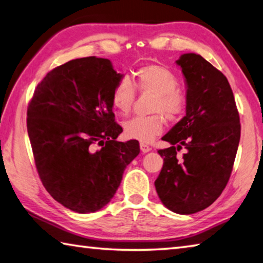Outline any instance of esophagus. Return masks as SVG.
Wrapping results in <instances>:
<instances>
[{"label": "esophagus", "mask_w": 263, "mask_h": 263, "mask_svg": "<svg viewBox=\"0 0 263 263\" xmlns=\"http://www.w3.org/2000/svg\"><path fill=\"white\" fill-rule=\"evenodd\" d=\"M140 148H141V151L143 154H146V153H149V151L151 150V148L149 145H146V144H144V143H141L140 144Z\"/></svg>", "instance_id": "esophagus-1"}]
</instances>
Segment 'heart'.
Masks as SVG:
<instances>
[{"label": "heart", "instance_id": "1", "mask_svg": "<svg viewBox=\"0 0 263 263\" xmlns=\"http://www.w3.org/2000/svg\"><path fill=\"white\" fill-rule=\"evenodd\" d=\"M178 85L177 76L160 64H148L137 69L134 84L128 78H121L115 83L110 99L114 108L121 114L130 112L136 98L135 87L141 92L155 96L150 108L155 114L128 120L123 123L124 134L132 140L150 143L164 132L165 120L160 113L170 121H178L187 107L186 97L178 89Z\"/></svg>", "mask_w": 263, "mask_h": 263}]
</instances>
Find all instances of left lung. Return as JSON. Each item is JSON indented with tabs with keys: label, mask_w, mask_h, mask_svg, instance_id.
Wrapping results in <instances>:
<instances>
[{
	"label": "left lung",
	"mask_w": 263,
	"mask_h": 263,
	"mask_svg": "<svg viewBox=\"0 0 263 263\" xmlns=\"http://www.w3.org/2000/svg\"><path fill=\"white\" fill-rule=\"evenodd\" d=\"M187 84L186 115L162 140L163 168L155 181L160 201L191 215L218 199L231 176L240 141V120L228 78L199 54L178 60ZM182 147L181 159L176 153Z\"/></svg>",
	"instance_id": "left-lung-1"
}]
</instances>
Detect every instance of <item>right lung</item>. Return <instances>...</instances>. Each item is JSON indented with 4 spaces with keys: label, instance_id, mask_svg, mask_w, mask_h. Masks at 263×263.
Here are the masks:
<instances>
[{
    "label": "right lung",
    "instance_id": "right-lung-1",
    "mask_svg": "<svg viewBox=\"0 0 263 263\" xmlns=\"http://www.w3.org/2000/svg\"><path fill=\"white\" fill-rule=\"evenodd\" d=\"M121 78L107 59L71 60L44 77L29 103L27 133L40 180L76 213L107 204L140 154L136 140L117 141L122 128L114 121L110 95Z\"/></svg>",
    "mask_w": 263,
    "mask_h": 263
}]
</instances>
